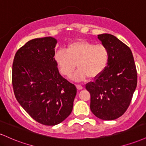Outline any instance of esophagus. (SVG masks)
Wrapping results in <instances>:
<instances>
[{
	"label": "esophagus",
	"mask_w": 146,
	"mask_h": 146,
	"mask_svg": "<svg viewBox=\"0 0 146 146\" xmlns=\"http://www.w3.org/2000/svg\"><path fill=\"white\" fill-rule=\"evenodd\" d=\"M76 87L78 90H82L83 88V86H81V85H80V84H77Z\"/></svg>",
	"instance_id": "1"
}]
</instances>
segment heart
Segmentation results:
<instances>
[{"label": "heart", "mask_w": 146, "mask_h": 146, "mask_svg": "<svg viewBox=\"0 0 146 146\" xmlns=\"http://www.w3.org/2000/svg\"><path fill=\"white\" fill-rule=\"evenodd\" d=\"M54 58L62 75L69 77L77 66L78 69L73 78L83 81L88 77L97 78L104 71L109 61V51L104 44L78 40L68 44L66 51H57Z\"/></svg>", "instance_id": "1"}]
</instances>
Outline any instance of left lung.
Returning <instances> with one entry per match:
<instances>
[{
  "instance_id": "1",
  "label": "left lung",
  "mask_w": 146,
  "mask_h": 146,
  "mask_svg": "<svg viewBox=\"0 0 146 146\" xmlns=\"http://www.w3.org/2000/svg\"><path fill=\"white\" fill-rule=\"evenodd\" d=\"M98 39L109 51L108 65L86 88L90 94L92 113L102 120H114L126 111L137 87V73L130 48L108 33Z\"/></svg>"
}]
</instances>
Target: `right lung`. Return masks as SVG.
Listing matches in <instances>:
<instances>
[{"instance_id": "add662e5", "label": "right lung", "mask_w": 146, "mask_h": 146, "mask_svg": "<svg viewBox=\"0 0 146 146\" xmlns=\"http://www.w3.org/2000/svg\"><path fill=\"white\" fill-rule=\"evenodd\" d=\"M57 40L28 41L15 55L12 85L16 100L34 120L55 125L71 113L77 93L74 84L60 74L55 60Z\"/></svg>"}]
</instances>
